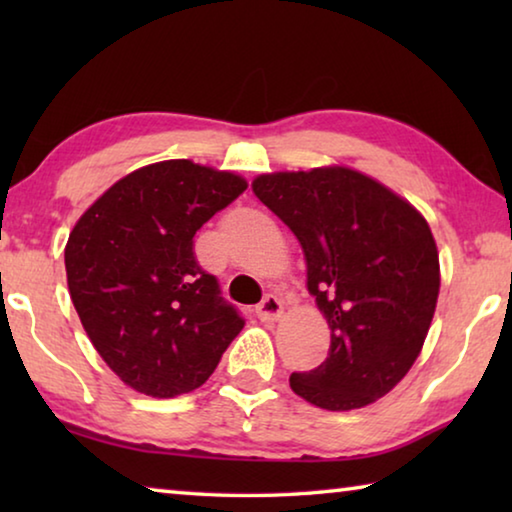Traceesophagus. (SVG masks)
I'll return each mask as SVG.
<instances>
[{"label": "esophagus", "instance_id": "esophagus-1", "mask_svg": "<svg viewBox=\"0 0 512 512\" xmlns=\"http://www.w3.org/2000/svg\"><path fill=\"white\" fill-rule=\"evenodd\" d=\"M284 311V302L277 298V296H266L262 302H259L255 314L259 320H264V323H273V320H277L282 316Z\"/></svg>", "mask_w": 512, "mask_h": 512}]
</instances>
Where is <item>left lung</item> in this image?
Returning a JSON list of instances; mask_svg holds the SVG:
<instances>
[{"label": "left lung", "instance_id": "1", "mask_svg": "<svg viewBox=\"0 0 512 512\" xmlns=\"http://www.w3.org/2000/svg\"><path fill=\"white\" fill-rule=\"evenodd\" d=\"M253 192L298 237L307 289L332 329L327 359L289 377L293 393L350 411L393 391L436 311L440 264L429 223L348 167L262 173Z\"/></svg>", "mask_w": 512, "mask_h": 512}]
</instances>
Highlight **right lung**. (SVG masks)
Masks as SVG:
<instances>
[{
  "mask_svg": "<svg viewBox=\"0 0 512 512\" xmlns=\"http://www.w3.org/2000/svg\"><path fill=\"white\" fill-rule=\"evenodd\" d=\"M246 187L192 160L155 162L121 178L74 225L69 296L101 359L137 393L203 386L244 327L198 264L194 235Z\"/></svg>",
  "mask_w": 512,
  "mask_h": 512,
  "instance_id": "1",
  "label": "right lung"
}]
</instances>
